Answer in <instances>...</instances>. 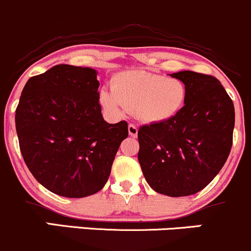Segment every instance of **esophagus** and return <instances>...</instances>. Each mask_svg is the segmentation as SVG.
Instances as JSON below:
<instances>
[{"label":"esophagus","mask_w":251,"mask_h":251,"mask_svg":"<svg viewBox=\"0 0 251 251\" xmlns=\"http://www.w3.org/2000/svg\"><path fill=\"white\" fill-rule=\"evenodd\" d=\"M128 134H130L131 137H133V138H136V137L138 136V127H137L134 124H130V125H128Z\"/></svg>","instance_id":"34e87169"}]
</instances>
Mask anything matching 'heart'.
I'll return each instance as SVG.
<instances>
[{
    "instance_id": "obj_1",
    "label": "heart",
    "mask_w": 251,
    "mask_h": 251,
    "mask_svg": "<svg viewBox=\"0 0 251 251\" xmlns=\"http://www.w3.org/2000/svg\"><path fill=\"white\" fill-rule=\"evenodd\" d=\"M187 98L186 84L176 77L142 70L124 71L113 78L112 88L100 90V102L112 115L136 109L148 123L166 121L182 108Z\"/></svg>"
}]
</instances>
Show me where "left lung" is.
Instances as JSON below:
<instances>
[{
	"mask_svg": "<svg viewBox=\"0 0 251 251\" xmlns=\"http://www.w3.org/2000/svg\"><path fill=\"white\" fill-rule=\"evenodd\" d=\"M186 84L184 106L173 118L138 131V161L153 191L187 197L205 188L226 162L235 127V107L211 75L170 74Z\"/></svg>",
	"mask_w": 251,
	"mask_h": 251,
	"instance_id": "obj_1",
	"label": "left lung"
}]
</instances>
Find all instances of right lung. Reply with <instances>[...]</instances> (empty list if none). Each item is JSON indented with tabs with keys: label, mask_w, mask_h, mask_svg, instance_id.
<instances>
[{
	"label": "right lung",
	"mask_w": 251,
	"mask_h": 251,
	"mask_svg": "<svg viewBox=\"0 0 251 251\" xmlns=\"http://www.w3.org/2000/svg\"><path fill=\"white\" fill-rule=\"evenodd\" d=\"M96 70L54 65L25 84L15 112L24 161L35 180L65 198L103 188L127 123L101 114Z\"/></svg>",
	"instance_id": "right-lung-1"
}]
</instances>
